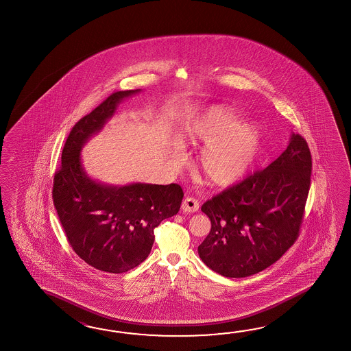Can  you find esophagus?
Returning <instances> with one entry per match:
<instances>
[{
  "label": "esophagus",
  "mask_w": 351,
  "mask_h": 351,
  "mask_svg": "<svg viewBox=\"0 0 351 351\" xmlns=\"http://www.w3.org/2000/svg\"><path fill=\"white\" fill-rule=\"evenodd\" d=\"M182 209L188 213H194L199 209V202L197 201L193 197H186V199L182 203Z\"/></svg>",
  "instance_id": "34e87169"
}]
</instances>
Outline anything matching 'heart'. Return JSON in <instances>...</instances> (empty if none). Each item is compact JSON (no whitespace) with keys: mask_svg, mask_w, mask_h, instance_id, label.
<instances>
[{"mask_svg":"<svg viewBox=\"0 0 351 351\" xmlns=\"http://www.w3.org/2000/svg\"><path fill=\"white\" fill-rule=\"evenodd\" d=\"M183 142L204 145L199 168L209 182L226 186L242 178L261 143L260 129L239 123V115L227 105H210L186 123Z\"/></svg>","mask_w":351,"mask_h":351,"instance_id":"obj_1","label":"heart"}]
</instances>
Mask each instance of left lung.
Here are the masks:
<instances>
[{
	"instance_id": "8db88e82",
	"label": "left lung",
	"mask_w": 351,
	"mask_h": 351,
	"mask_svg": "<svg viewBox=\"0 0 351 351\" xmlns=\"http://www.w3.org/2000/svg\"><path fill=\"white\" fill-rule=\"evenodd\" d=\"M311 153L292 133L275 162L202 206L210 231L198 246L209 269L241 278L267 269L298 239L310 189Z\"/></svg>"
}]
</instances>
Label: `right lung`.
<instances>
[{"label":"right lung","instance_id":"add662e5","mask_svg":"<svg viewBox=\"0 0 351 351\" xmlns=\"http://www.w3.org/2000/svg\"><path fill=\"white\" fill-rule=\"evenodd\" d=\"M141 90L117 91L75 124L53 177V206L75 254L94 269L123 274L141 265L154 243V228L178 213V184L109 186L90 178L82 149L117 112L120 101Z\"/></svg>","mask_w":351,"mask_h":351}]
</instances>
